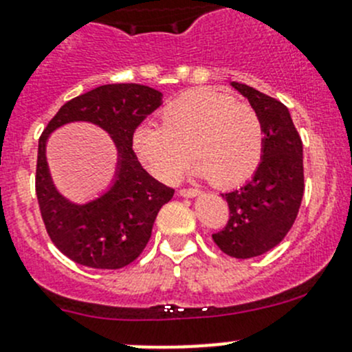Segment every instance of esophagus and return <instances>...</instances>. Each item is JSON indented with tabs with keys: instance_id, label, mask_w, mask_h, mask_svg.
Listing matches in <instances>:
<instances>
[{
	"instance_id": "obj_1",
	"label": "esophagus",
	"mask_w": 352,
	"mask_h": 352,
	"mask_svg": "<svg viewBox=\"0 0 352 352\" xmlns=\"http://www.w3.org/2000/svg\"><path fill=\"white\" fill-rule=\"evenodd\" d=\"M178 193L182 197H195V195H199V190L197 188H182Z\"/></svg>"
}]
</instances>
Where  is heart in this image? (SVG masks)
Returning a JSON list of instances; mask_svg holds the SVG:
<instances>
[{
	"label": "heart",
	"instance_id": "obj_1",
	"mask_svg": "<svg viewBox=\"0 0 352 352\" xmlns=\"http://www.w3.org/2000/svg\"><path fill=\"white\" fill-rule=\"evenodd\" d=\"M263 140V120L252 105L217 89L197 88L164 109L162 124L140 128L135 146L164 179H174L190 145L193 173L216 186H233L254 173Z\"/></svg>",
	"mask_w": 352,
	"mask_h": 352
}]
</instances>
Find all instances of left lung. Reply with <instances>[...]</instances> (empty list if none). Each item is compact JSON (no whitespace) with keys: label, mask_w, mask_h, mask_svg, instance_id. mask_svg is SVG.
Segmentation results:
<instances>
[{"label":"left lung","mask_w":352,"mask_h":352,"mask_svg":"<svg viewBox=\"0 0 352 352\" xmlns=\"http://www.w3.org/2000/svg\"><path fill=\"white\" fill-rule=\"evenodd\" d=\"M263 120V159L252 179L240 188L221 193L230 219L212 240L236 259L261 256L278 245L290 232L304 195L302 142L289 109L242 82H232Z\"/></svg>","instance_id":"obj_1"}]
</instances>
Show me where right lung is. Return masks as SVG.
<instances>
[{"label":"right lung","instance_id":"add662e5","mask_svg":"<svg viewBox=\"0 0 352 352\" xmlns=\"http://www.w3.org/2000/svg\"><path fill=\"white\" fill-rule=\"evenodd\" d=\"M162 103V93L143 85H105L60 107L38 145L36 195L50 239L74 263L96 270L131 264L148 243L153 221L174 190L142 167L133 135ZM86 120L105 129L116 142L120 160L114 185L96 201L78 206L56 192L45 164V140L56 127Z\"/></svg>","mask_w":352,"mask_h":352}]
</instances>
